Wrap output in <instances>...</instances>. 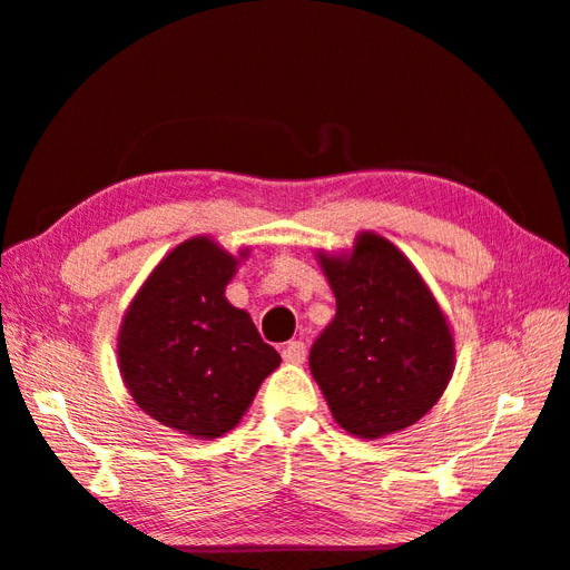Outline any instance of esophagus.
Segmentation results:
<instances>
[{
  "mask_svg": "<svg viewBox=\"0 0 570 570\" xmlns=\"http://www.w3.org/2000/svg\"><path fill=\"white\" fill-rule=\"evenodd\" d=\"M305 354H307V344L299 342V340L287 342L283 346V358L287 364H302V362H305Z\"/></svg>",
  "mask_w": 570,
  "mask_h": 570,
  "instance_id": "obj_1",
  "label": "esophagus"
}]
</instances>
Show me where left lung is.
<instances>
[{"label": "left lung", "instance_id": "8db88e82", "mask_svg": "<svg viewBox=\"0 0 570 570\" xmlns=\"http://www.w3.org/2000/svg\"><path fill=\"white\" fill-rule=\"evenodd\" d=\"M336 315L309 350V371L334 421L358 438L403 431L433 409L455 346L431 289L405 255L376 234L352 255H320Z\"/></svg>", "mask_w": 570, "mask_h": 570}]
</instances>
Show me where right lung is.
Masks as SVG:
<instances>
[{"label": "right lung", "mask_w": 570, "mask_h": 570, "mask_svg": "<svg viewBox=\"0 0 570 570\" xmlns=\"http://www.w3.org/2000/svg\"><path fill=\"white\" fill-rule=\"evenodd\" d=\"M234 273L236 258L212 238L181 243L147 277L120 330V371L135 403L194 438L228 433L281 364L248 312L224 297Z\"/></svg>", "instance_id": "1"}]
</instances>
